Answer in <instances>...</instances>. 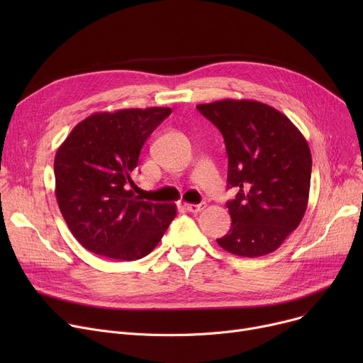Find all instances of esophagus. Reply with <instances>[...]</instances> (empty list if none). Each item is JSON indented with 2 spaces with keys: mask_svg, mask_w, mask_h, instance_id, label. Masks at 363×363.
I'll use <instances>...</instances> for the list:
<instances>
[{
  "mask_svg": "<svg viewBox=\"0 0 363 363\" xmlns=\"http://www.w3.org/2000/svg\"><path fill=\"white\" fill-rule=\"evenodd\" d=\"M184 207H185V211H188V212L199 213L206 207V203H200V204H188V203H185Z\"/></svg>",
  "mask_w": 363,
  "mask_h": 363,
  "instance_id": "1",
  "label": "esophagus"
}]
</instances>
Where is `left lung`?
Segmentation results:
<instances>
[{
    "instance_id": "8db88e82",
    "label": "left lung",
    "mask_w": 363,
    "mask_h": 363,
    "mask_svg": "<svg viewBox=\"0 0 363 363\" xmlns=\"http://www.w3.org/2000/svg\"><path fill=\"white\" fill-rule=\"evenodd\" d=\"M197 110L222 133L228 155L231 230L218 238L244 257L275 252L306 212L312 156L308 141L277 108L253 100H220Z\"/></svg>"
}]
</instances>
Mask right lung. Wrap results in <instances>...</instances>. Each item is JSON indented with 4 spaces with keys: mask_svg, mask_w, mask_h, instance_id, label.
<instances>
[{
    "mask_svg": "<svg viewBox=\"0 0 363 363\" xmlns=\"http://www.w3.org/2000/svg\"><path fill=\"white\" fill-rule=\"evenodd\" d=\"M170 113L169 107L95 113L57 150V203L70 233L89 252L138 260L174 220L175 204L144 201L130 189L144 143Z\"/></svg>",
    "mask_w": 363,
    "mask_h": 363,
    "instance_id": "1",
    "label": "right lung"
}]
</instances>
